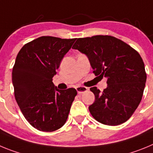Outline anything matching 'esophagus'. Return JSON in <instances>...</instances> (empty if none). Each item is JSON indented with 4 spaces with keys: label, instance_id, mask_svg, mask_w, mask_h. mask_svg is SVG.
Wrapping results in <instances>:
<instances>
[{
    "label": "esophagus",
    "instance_id": "obj_1",
    "mask_svg": "<svg viewBox=\"0 0 153 153\" xmlns=\"http://www.w3.org/2000/svg\"><path fill=\"white\" fill-rule=\"evenodd\" d=\"M76 91H77V93H79V94H81V93H84V92L87 91V90H88V89L86 88V87H85V86H76Z\"/></svg>",
    "mask_w": 153,
    "mask_h": 153
}]
</instances>
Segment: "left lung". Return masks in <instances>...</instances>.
Here are the masks:
<instances>
[{
  "label": "left lung",
  "mask_w": 153,
  "mask_h": 153,
  "mask_svg": "<svg viewBox=\"0 0 153 153\" xmlns=\"http://www.w3.org/2000/svg\"><path fill=\"white\" fill-rule=\"evenodd\" d=\"M72 48L88 57L96 76L107 79V87L102 92L96 86L90 88L95 95V101L89 106L93 118L108 126L127 121L141 102L146 81L139 53L108 35L78 38Z\"/></svg>",
  "instance_id": "left-lung-1"
}]
</instances>
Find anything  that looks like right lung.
Here are the masks:
<instances>
[{
	"mask_svg": "<svg viewBox=\"0 0 153 153\" xmlns=\"http://www.w3.org/2000/svg\"><path fill=\"white\" fill-rule=\"evenodd\" d=\"M74 39L44 36L24 46L16 57L12 83L24 117L35 129L53 132L64 125L77 92L59 90L53 83Z\"/></svg>",
	"mask_w": 153,
	"mask_h": 153,
	"instance_id": "1",
	"label": "right lung"
}]
</instances>
